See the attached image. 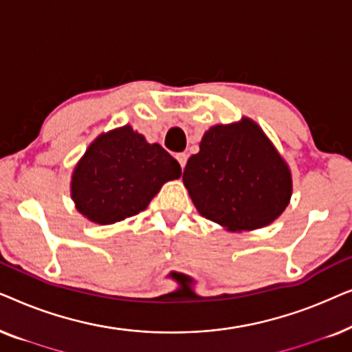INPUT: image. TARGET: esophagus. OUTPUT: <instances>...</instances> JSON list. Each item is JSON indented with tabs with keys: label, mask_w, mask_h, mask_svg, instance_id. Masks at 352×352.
<instances>
[{
	"label": "esophagus",
	"mask_w": 352,
	"mask_h": 352,
	"mask_svg": "<svg viewBox=\"0 0 352 352\" xmlns=\"http://www.w3.org/2000/svg\"><path fill=\"white\" fill-rule=\"evenodd\" d=\"M176 160L179 162L181 168H182V170H184V166H186V163H187V153H177Z\"/></svg>",
	"instance_id": "esophagus-1"
}]
</instances>
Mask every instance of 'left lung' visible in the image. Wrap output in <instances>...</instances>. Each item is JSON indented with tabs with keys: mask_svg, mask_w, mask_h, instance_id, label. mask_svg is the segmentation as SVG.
<instances>
[{
	"mask_svg": "<svg viewBox=\"0 0 352 352\" xmlns=\"http://www.w3.org/2000/svg\"><path fill=\"white\" fill-rule=\"evenodd\" d=\"M186 189L204 218L230 232L271 224L292 197V173L253 120L216 124L187 160Z\"/></svg>",
	"mask_w": 352,
	"mask_h": 352,
	"instance_id": "8db88e82",
	"label": "left lung"
}]
</instances>
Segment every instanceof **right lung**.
I'll return each instance as SVG.
<instances>
[{"mask_svg": "<svg viewBox=\"0 0 352 352\" xmlns=\"http://www.w3.org/2000/svg\"><path fill=\"white\" fill-rule=\"evenodd\" d=\"M181 166L160 144H148L126 124L100 134L76 163L72 200L85 218L113 224L141 213Z\"/></svg>", "mask_w": 352, "mask_h": 352, "instance_id": "right-lung-1", "label": "right lung"}]
</instances>
